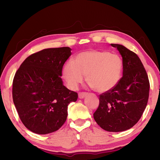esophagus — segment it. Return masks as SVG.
<instances>
[{
    "mask_svg": "<svg viewBox=\"0 0 160 160\" xmlns=\"http://www.w3.org/2000/svg\"><path fill=\"white\" fill-rule=\"evenodd\" d=\"M88 92H79L78 93V97H79L80 99H83L87 94H88Z\"/></svg>",
    "mask_w": 160,
    "mask_h": 160,
    "instance_id": "obj_1",
    "label": "esophagus"
}]
</instances>
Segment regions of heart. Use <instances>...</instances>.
<instances>
[{
    "instance_id": "obj_1",
    "label": "heart",
    "mask_w": 160,
    "mask_h": 160,
    "mask_svg": "<svg viewBox=\"0 0 160 160\" xmlns=\"http://www.w3.org/2000/svg\"><path fill=\"white\" fill-rule=\"evenodd\" d=\"M123 70L122 59L109 51L90 50L80 53L74 61H68L63 68V75L68 86L75 90L86 80L99 92L113 89L119 82Z\"/></svg>"
}]
</instances>
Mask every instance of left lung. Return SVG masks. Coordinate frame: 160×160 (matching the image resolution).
<instances>
[{"mask_svg":"<svg viewBox=\"0 0 160 160\" xmlns=\"http://www.w3.org/2000/svg\"><path fill=\"white\" fill-rule=\"evenodd\" d=\"M123 59V76L112 90L99 95L94 113L97 123L105 131L121 132L138 123L146 108L150 82L147 72L136 53L121 44H111Z\"/></svg>","mask_w":160,"mask_h":160,"instance_id":"obj_1","label":"left lung"}]
</instances>
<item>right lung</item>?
I'll return each instance as SVG.
<instances>
[{"label":"right lung","instance_id":"1","mask_svg":"<svg viewBox=\"0 0 160 160\" xmlns=\"http://www.w3.org/2000/svg\"><path fill=\"white\" fill-rule=\"evenodd\" d=\"M69 47L46 48L28 56L15 72L12 99L19 117L37 134L56 131L66 122L68 106L78 93L63 85V66L71 55Z\"/></svg>","mask_w":160,"mask_h":160}]
</instances>
